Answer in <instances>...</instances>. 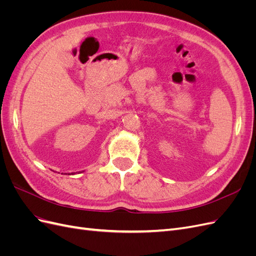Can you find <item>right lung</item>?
<instances>
[{"label": "right lung", "mask_w": 256, "mask_h": 256, "mask_svg": "<svg viewBox=\"0 0 256 256\" xmlns=\"http://www.w3.org/2000/svg\"><path fill=\"white\" fill-rule=\"evenodd\" d=\"M72 174H74V173H72ZM68 175H70V174H68Z\"/></svg>", "instance_id": "right-lung-1"}]
</instances>
